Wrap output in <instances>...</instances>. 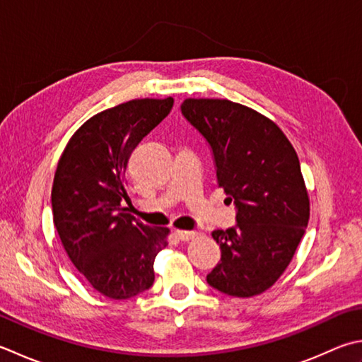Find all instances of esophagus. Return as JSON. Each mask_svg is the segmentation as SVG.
<instances>
[{
    "instance_id": "1",
    "label": "esophagus",
    "mask_w": 362,
    "mask_h": 362,
    "mask_svg": "<svg viewBox=\"0 0 362 362\" xmlns=\"http://www.w3.org/2000/svg\"><path fill=\"white\" fill-rule=\"evenodd\" d=\"M175 237L182 240V242H188V240L193 238L196 235V232H189V230H175Z\"/></svg>"
}]
</instances>
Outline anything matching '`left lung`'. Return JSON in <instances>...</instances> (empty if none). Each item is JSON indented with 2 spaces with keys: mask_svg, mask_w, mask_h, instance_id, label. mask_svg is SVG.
<instances>
[{
  "mask_svg": "<svg viewBox=\"0 0 362 362\" xmlns=\"http://www.w3.org/2000/svg\"><path fill=\"white\" fill-rule=\"evenodd\" d=\"M180 111L207 141L218 185L237 209L233 228L211 232L221 260L207 282L240 298L265 292L284 273L308 228L298 155L278 125L247 106L187 98Z\"/></svg>",
  "mask_w": 362,
  "mask_h": 362,
  "instance_id": "obj_1",
  "label": "left lung"
}]
</instances>
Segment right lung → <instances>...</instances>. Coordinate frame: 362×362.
Returning a JSON list of instances; mask_svg holds the SVG:
<instances>
[{
	"mask_svg": "<svg viewBox=\"0 0 362 362\" xmlns=\"http://www.w3.org/2000/svg\"><path fill=\"white\" fill-rule=\"evenodd\" d=\"M174 98H139L98 112L70 138L56 168L52 209L69 259L97 292L129 300L153 284L155 256L166 228L134 221L125 191L129 158L169 111Z\"/></svg>",
	"mask_w": 362,
	"mask_h": 362,
	"instance_id": "right-lung-1",
	"label": "right lung"
}]
</instances>
